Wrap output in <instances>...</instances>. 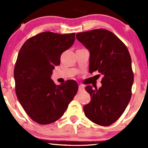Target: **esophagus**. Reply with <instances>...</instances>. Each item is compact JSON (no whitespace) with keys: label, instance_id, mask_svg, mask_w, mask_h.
Segmentation results:
<instances>
[{"label":"esophagus","instance_id":"obj_1","mask_svg":"<svg viewBox=\"0 0 148 148\" xmlns=\"http://www.w3.org/2000/svg\"><path fill=\"white\" fill-rule=\"evenodd\" d=\"M84 89V86L82 84H79V90L82 91V90H83Z\"/></svg>","mask_w":148,"mask_h":148}]
</instances>
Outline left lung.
<instances>
[{
	"label": "left lung",
	"instance_id": "left-lung-1",
	"mask_svg": "<svg viewBox=\"0 0 148 148\" xmlns=\"http://www.w3.org/2000/svg\"><path fill=\"white\" fill-rule=\"evenodd\" d=\"M76 38L90 52L89 72L103 75L101 86H87L90 103L84 106L85 115L93 123L108 126L114 123L126 108L134 82L132 60L127 47L106 29L78 33Z\"/></svg>",
	"mask_w": 148,
	"mask_h": 148
}]
</instances>
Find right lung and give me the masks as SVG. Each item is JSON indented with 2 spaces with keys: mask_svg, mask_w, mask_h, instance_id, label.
Wrapping results in <instances>:
<instances>
[{
  "mask_svg": "<svg viewBox=\"0 0 148 148\" xmlns=\"http://www.w3.org/2000/svg\"><path fill=\"white\" fill-rule=\"evenodd\" d=\"M75 34L40 33L23 44L14 68L16 93L32 119L42 125L63 115L78 90L75 81L56 85L51 79L64 51L73 45Z\"/></svg>",
  "mask_w": 148,
  "mask_h": 148,
  "instance_id": "add662e5",
  "label": "right lung"
}]
</instances>
